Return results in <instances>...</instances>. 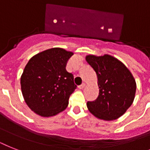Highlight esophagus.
I'll use <instances>...</instances> for the list:
<instances>
[{
  "label": "esophagus",
  "instance_id": "esophagus-1",
  "mask_svg": "<svg viewBox=\"0 0 150 150\" xmlns=\"http://www.w3.org/2000/svg\"><path fill=\"white\" fill-rule=\"evenodd\" d=\"M85 86H86V84L82 83L81 85H80V86H79V88H80V89H82V88H85Z\"/></svg>",
  "mask_w": 150,
  "mask_h": 150
}]
</instances>
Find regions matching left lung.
Returning a JSON list of instances; mask_svg holds the SVG:
<instances>
[{
	"mask_svg": "<svg viewBox=\"0 0 150 150\" xmlns=\"http://www.w3.org/2000/svg\"><path fill=\"white\" fill-rule=\"evenodd\" d=\"M86 60L96 71L99 95L88 102V109L96 118L112 121L126 112L133 103L136 83L123 63L109 54H88Z\"/></svg>",
	"mask_w": 150,
	"mask_h": 150,
	"instance_id": "8db88e82",
	"label": "left lung"
}]
</instances>
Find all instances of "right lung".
I'll use <instances>...</instances> for the list:
<instances>
[{"label": "right lung", "mask_w": 150, "mask_h": 150, "mask_svg": "<svg viewBox=\"0 0 150 150\" xmlns=\"http://www.w3.org/2000/svg\"><path fill=\"white\" fill-rule=\"evenodd\" d=\"M74 53L53 47L35 54L28 61L21 77L23 97L38 115L50 117L62 112L77 86L74 76L66 71Z\"/></svg>", "instance_id": "add662e5"}]
</instances>
